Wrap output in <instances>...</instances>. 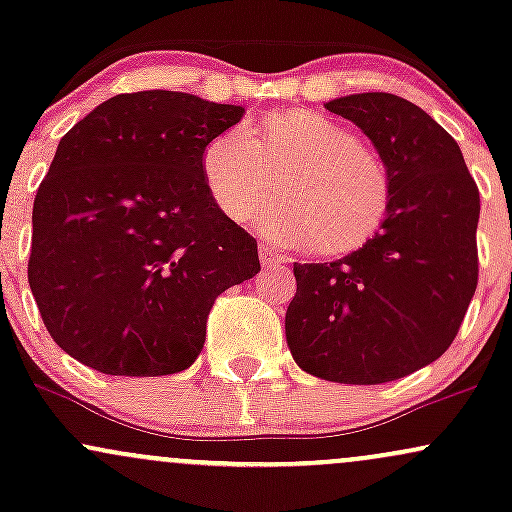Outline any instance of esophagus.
Segmentation results:
<instances>
[{
  "mask_svg": "<svg viewBox=\"0 0 512 512\" xmlns=\"http://www.w3.org/2000/svg\"><path fill=\"white\" fill-rule=\"evenodd\" d=\"M260 262L262 267H279V264H284V257L276 255V252L269 248V245H260Z\"/></svg>",
  "mask_w": 512,
  "mask_h": 512,
  "instance_id": "esophagus-1",
  "label": "esophagus"
}]
</instances>
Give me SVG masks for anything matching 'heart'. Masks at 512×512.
Masks as SVG:
<instances>
[{
    "mask_svg": "<svg viewBox=\"0 0 512 512\" xmlns=\"http://www.w3.org/2000/svg\"><path fill=\"white\" fill-rule=\"evenodd\" d=\"M274 179L282 199L260 215L262 231L276 243H303L310 255H354L390 214L385 163L317 110H276L204 146V187L228 221L255 219Z\"/></svg>",
    "mask_w": 512,
    "mask_h": 512,
    "instance_id": "obj_1",
    "label": "heart"
}]
</instances>
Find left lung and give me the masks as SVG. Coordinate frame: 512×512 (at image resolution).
I'll return each mask as SVG.
<instances>
[{
  "mask_svg": "<svg viewBox=\"0 0 512 512\" xmlns=\"http://www.w3.org/2000/svg\"><path fill=\"white\" fill-rule=\"evenodd\" d=\"M361 127L392 185L385 226L334 262L293 264V361L315 378L380 385L448 351L477 291L479 190L460 146L419 105L354 93L325 105Z\"/></svg>",
  "mask_w": 512,
  "mask_h": 512,
  "instance_id": "1",
  "label": "left lung"
}]
</instances>
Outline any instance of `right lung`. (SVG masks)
Segmentation results:
<instances>
[{
  "instance_id": "1",
  "label": "right lung",
  "mask_w": 512,
  "mask_h": 512,
  "mask_svg": "<svg viewBox=\"0 0 512 512\" xmlns=\"http://www.w3.org/2000/svg\"><path fill=\"white\" fill-rule=\"evenodd\" d=\"M245 108L120 93L60 139L33 202L28 284L50 337L105 375L195 363L216 296L260 272L257 240L202 180V151Z\"/></svg>"
}]
</instances>
